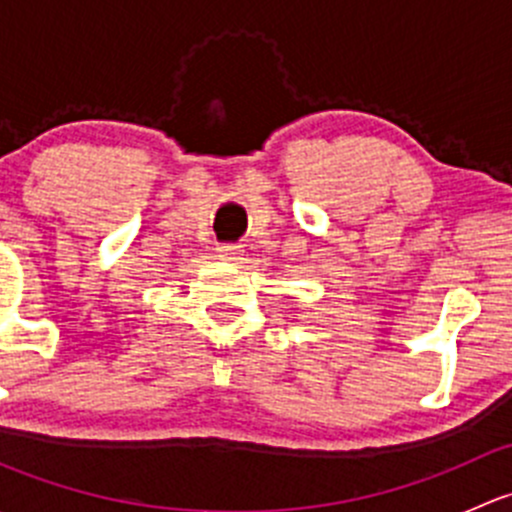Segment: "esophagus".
<instances>
[{"mask_svg":"<svg viewBox=\"0 0 512 512\" xmlns=\"http://www.w3.org/2000/svg\"><path fill=\"white\" fill-rule=\"evenodd\" d=\"M240 255H242V245H235V242H225V245L218 247L220 260L235 262V260H240Z\"/></svg>","mask_w":512,"mask_h":512,"instance_id":"34e87169","label":"esophagus"}]
</instances>
